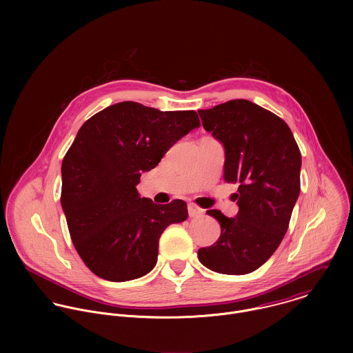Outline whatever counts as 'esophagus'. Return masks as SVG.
<instances>
[{
    "label": "esophagus",
    "instance_id": "obj_1",
    "mask_svg": "<svg viewBox=\"0 0 353 353\" xmlns=\"http://www.w3.org/2000/svg\"><path fill=\"white\" fill-rule=\"evenodd\" d=\"M188 212H189V216L190 217H199V216H202V213H203V209H201L200 206H197L196 203H189L188 205Z\"/></svg>",
    "mask_w": 353,
    "mask_h": 353
}]
</instances>
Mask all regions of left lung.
Returning a JSON list of instances; mask_svg holds the SVG:
<instances>
[{
	"instance_id": "obj_1",
	"label": "left lung",
	"mask_w": 353,
	"mask_h": 353,
	"mask_svg": "<svg viewBox=\"0 0 353 353\" xmlns=\"http://www.w3.org/2000/svg\"><path fill=\"white\" fill-rule=\"evenodd\" d=\"M199 114L224 148V181L239 185L235 217L206 210L221 232L199 250V259L217 273L248 274L272 256L288 230L301 193V151L288 125L252 101H230Z\"/></svg>"
}]
</instances>
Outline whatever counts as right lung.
<instances>
[{"mask_svg":"<svg viewBox=\"0 0 353 353\" xmlns=\"http://www.w3.org/2000/svg\"><path fill=\"white\" fill-rule=\"evenodd\" d=\"M196 111H160L121 101L91 117L63 157L61 205L72 242L101 279L129 281L156 265L163 231L188 219L182 200L140 197L143 172L193 129Z\"/></svg>","mask_w":353,"mask_h":353,"instance_id":"right-lung-1","label":"right lung"}]
</instances>
